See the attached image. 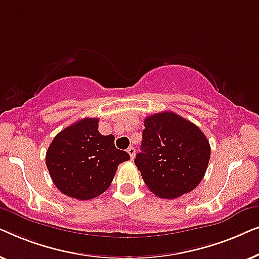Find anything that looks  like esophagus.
I'll use <instances>...</instances> for the list:
<instances>
[{
  "mask_svg": "<svg viewBox=\"0 0 259 259\" xmlns=\"http://www.w3.org/2000/svg\"><path fill=\"white\" fill-rule=\"evenodd\" d=\"M127 153L130 154L131 159H132V160H133V159H134V155H136V148L132 147V146L128 147V148H127Z\"/></svg>",
  "mask_w": 259,
  "mask_h": 259,
  "instance_id": "esophagus-1",
  "label": "esophagus"
}]
</instances>
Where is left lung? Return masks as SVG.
<instances>
[{
	"instance_id": "1",
	"label": "left lung",
	"mask_w": 259,
	"mask_h": 259,
	"mask_svg": "<svg viewBox=\"0 0 259 259\" xmlns=\"http://www.w3.org/2000/svg\"><path fill=\"white\" fill-rule=\"evenodd\" d=\"M144 123L141 152L134 162L148 190L175 199L196 189L211 154L199 127L173 112L147 116Z\"/></svg>"
}]
</instances>
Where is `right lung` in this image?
Wrapping results in <instances>:
<instances>
[{
	"instance_id": "right-lung-1",
	"label": "right lung",
	"mask_w": 259,
	"mask_h": 259,
	"mask_svg": "<svg viewBox=\"0 0 259 259\" xmlns=\"http://www.w3.org/2000/svg\"><path fill=\"white\" fill-rule=\"evenodd\" d=\"M98 118H84L55 136L46 153V165L55 186L66 196L88 200L111 186L116 168L130 159L118 150L114 136H102Z\"/></svg>"
}]
</instances>
